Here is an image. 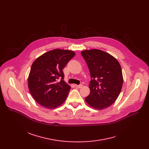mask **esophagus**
<instances>
[{"mask_svg": "<svg viewBox=\"0 0 149 149\" xmlns=\"http://www.w3.org/2000/svg\"><path fill=\"white\" fill-rule=\"evenodd\" d=\"M75 87L78 88H82V84H80V85H75Z\"/></svg>", "mask_w": 149, "mask_h": 149, "instance_id": "obj_1", "label": "esophagus"}]
</instances>
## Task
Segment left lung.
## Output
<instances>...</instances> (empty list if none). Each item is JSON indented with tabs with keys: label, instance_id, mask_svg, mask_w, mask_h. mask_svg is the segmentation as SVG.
<instances>
[{
	"label": "left lung",
	"instance_id": "8db88e82",
	"mask_svg": "<svg viewBox=\"0 0 149 149\" xmlns=\"http://www.w3.org/2000/svg\"><path fill=\"white\" fill-rule=\"evenodd\" d=\"M81 54L86 61L91 78L90 93L85 100L97 110L110 107L118 98L123 86L120 63L114 56L100 49L85 50Z\"/></svg>",
	"mask_w": 149,
	"mask_h": 149
}]
</instances>
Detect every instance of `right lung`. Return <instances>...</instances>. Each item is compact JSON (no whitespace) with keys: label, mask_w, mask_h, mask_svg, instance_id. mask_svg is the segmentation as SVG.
<instances>
[{"label":"right lung","mask_w":149,"mask_h":149,"mask_svg":"<svg viewBox=\"0 0 149 149\" xmlns=\"http://www.w3.org/2000/svg\"><path fill=\"white\" fill-rule=\"evenodd\" d=\"M70 50L55 49L38 57L32 63L28 88L34 100L49 109L65 101L71 87L64 81L62 70L75 56Z\"/></svg>","instance_id":"add662e5"}]
</instances>
